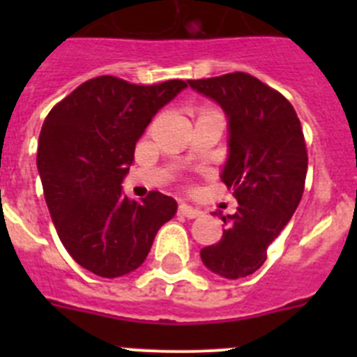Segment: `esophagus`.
I'll list each match as a JSON object with an SVG mask.
<instances>
[{
  "label": "esophagus",
  "mask_w": 357,
  "mask_h": 357,
  "mask_svg": "<svg viewBox=\"0 0 357 357\" xmlns=\"http://www.w3.org/2000/svg\"><path fill=\"white\" fill-rule=\"evenodd\" d=\"M178 214L184 218H189V220H193V218L200 216L202 213L198 209H195V207L188 206V204H181V206H178Z\"/></svg>",
  "instance_id": "1"
}]
</instances>
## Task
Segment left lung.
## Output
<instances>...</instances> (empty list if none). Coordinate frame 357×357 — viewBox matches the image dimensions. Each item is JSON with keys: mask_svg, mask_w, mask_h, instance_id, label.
<instances>
[{"mask_svg": "<svg viewBox=\"0 0 357 357\" xmlns=\"http://www.w3.org/2000/svg\"><path fill=\"white\" fill-rule=\"evenodd\" d=\"M229 118V159L222 173L238 211L223 218L222 239L202 248L211 272L239 279L259 270L270 243L301 204L307 150L301 119L279 91L248 73L188 80Z\"/></svg>", "mask_w": 357, "mask_h": 357, "instance_id": "1", "label": "left lung"}]
</instances>
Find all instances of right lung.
Masks as SVG:
<instances>
[{"mask_svg": "<svg viewBox=\"0 0 357 357\" xmlns=\"http://www.w3.org/2000/svg\"><path fill=\"white\" fill-rule=\"evenodd\" d=\"M188 82L137 85L103 75L78 85L44 119L37 168L56 234L73 259L100 277L127 275L146 259L176 213L172 197L128 200L121 182L157 110Z\"/></svg>", "mask_w": 357, "mask_h": 357, "instance_id": "right-lung-1", "label": "right lung"}]
</instances>
